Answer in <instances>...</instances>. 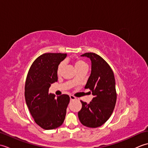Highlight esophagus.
Instances as JSON below:
<instances>
[{"label": "esophagus", "mask_w": 148, "mask_h": 148, "mask_svg": "<svg viewBox=\"0 0 148 148\" xmlns=\"http://www.w3.org/2000/svg\"><path fill=\"white\" fill-rule=\"evenodd\" d=\"M70 99L71 100H76V98L74 96H73V95H70Z\"/></svg>", "instance_id": "obj_1"}]
</instances>
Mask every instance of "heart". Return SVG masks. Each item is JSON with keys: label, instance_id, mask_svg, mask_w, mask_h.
<instances>
[{"label": "heart", "instance_id": "heart-1", "mask_svg": "<svg viewBox=\"0 0 148 148\" xmlns=\"http://www.w3.org/2000/svg\"><path fill=\"white\" fill-rule=\"evenodd\" d=\"M74 66H75V68H76V71L79 70V69H82L83 67H88L87 64H86L85 62H84L83 60H81V59H77L75 61ZM63 67H64V63L61 62L60 64L58 65V67H57V71H56V72H57L58 75H60L61 74ZM72 81L74 82L75 79H74Z\"/></svg>", "mask_w": 148, "mask_h": 148}]
</instances>
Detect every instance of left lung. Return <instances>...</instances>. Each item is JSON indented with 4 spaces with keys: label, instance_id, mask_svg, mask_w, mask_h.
Listing matches in <instances>:
<instances>
[{
    "label": "left lung",
    "instance_id": "left-lung-1",
    "mask_svg": "<svg viewBox=\"0 0 148 148\" xmlns=\"http://www.w3.org/2000/svg\"><path fill=\"white\" fill-rule=\"evenodd\" d=\"M89 58L92 71L84 88H89L94 97L89 103L81 101L82 108L78 112L79 121L84 126L97 128L108 121L116 102L114 73L109 64L98 55L86 53L81 55Z\"/></svg>",
    "mask_w": 148,
    "mask_h": 148
}]
</instances>
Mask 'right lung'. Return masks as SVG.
<instances>
[{"mask_svg": "<svg viewBox=\"0 0 148 148\" xmlns=\"http://www.w3.org/2000/svg\"><path fill=\"white\" fill-rule=\"evenodd\" d=\"M66 56L64 53H45L34 62L27 75V106L34 121L43 129H55L64 121L70 97L62 95L56 98L54 94L49 93V88L57 81V67Z\"/></svg>", "mask_w": 148, "mask_h": 148, "instance_id": "add662e5", "label": "right lung"}]
</instances>
